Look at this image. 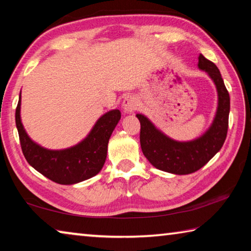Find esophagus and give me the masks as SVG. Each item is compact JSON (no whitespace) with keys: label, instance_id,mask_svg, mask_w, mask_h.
I'll list each match as a JSON object with an SVG mask.
<instances>
[{"label":"esophagus","instance_id":"1","mask_svg":"<svg viewBox=\"0 0 251 251\" xmlns=\"http://www.w3.org/2000/svg\"><path fill=\"white\" fill-rule=\"evenodd\" d=\"M137 106L138 101L134 96H127L125 97L124 100H123V109H124L125 113H133L134 110H136Z\"/></svg>","mask_w":251,"mask_h":251}]
</instances>
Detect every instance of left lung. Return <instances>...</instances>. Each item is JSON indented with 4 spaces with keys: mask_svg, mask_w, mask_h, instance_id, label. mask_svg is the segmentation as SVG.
I'll return each instance as SVG.
<instances>
[{
    "mask_svg": "<svg viewBox=\"0 0 251 251\" xmlns=\"http://www.w3.org/2000/svg\"><path fill=\"white\" fill-rule=\"evenodd\" d=\"M199 69L212 79L218 91V108L209 129L189 142H177L163 134L144 115L137 114L141 123L140 141L143 154L155 168L164 172L184 176L200 170L221 150L229 124L230 97L218 67L199 55Z\"/></svg>",
    "mask_w": 251,
    "mask_h": 251,
    "instance_id": "8db88e82",
    "label": "left lung"
}]
</instances>
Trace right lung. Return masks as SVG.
Returning a JSON list of instances; mask_svg holds the SVG:
<instances>
[{
  "label": "right lung",
  "mask_w": 251,
  "mask_h": 251,
  "mask_svg": "<svg viewBox=\"0 0 251 251\" xmlns=\"http://www.w3.org/2000/svg\"><path fill=\"white\" fill-rule=\"evenodd\" d=\"M21 93L15 110L20 144L27 163L49 180L59 184H75L100 172L107 156L110 135L121 119V111L110 110L98 119L85 140L66 150H47L34 143L22 125Z\"/></svg>",
  "instance_id": "obj_1"
}]
</instances>
